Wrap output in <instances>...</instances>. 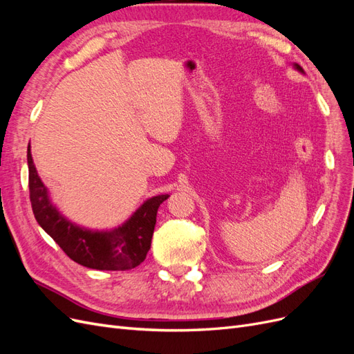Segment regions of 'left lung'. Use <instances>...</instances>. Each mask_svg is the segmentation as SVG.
Here are the masks:
<instances>
[{
    "label": "left lung",
    "mask_w": 354,
    "mask_h": 354,
    "mask_svg": "<svg viewBox=\"0 0 354 354\" xmlns=\"http://www.w3.org/2000/svg\"><path fill=\"white\" fill-rule=\"evenodd\" d=\"M295 66H297V69H298V71H303V69H301V66H298V65H295Z\"/></svg>",
    "instance_id": "8db88e82"
}]
</instances>
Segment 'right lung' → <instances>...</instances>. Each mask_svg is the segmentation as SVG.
<instances>
[{
	"label": "right lung",
	"instance_id": "obj_1",
	"mask_svg": "<svg viewBox=\"0 0 354 354\" xmlns=\"http://www.w3.org/2000/svg\"><path fill=\"white\" fill-rule=\"evenodd\" d=\"M29 198L39 226L56 241L71 260L97 270H131L151 250L156 212L168 195L147 199L134 216L112 232H91L66 220L53 207L28 149Z\"/></svg>",
	"mask_w": 354,
	"mask_h": 354
}]
</instances>
